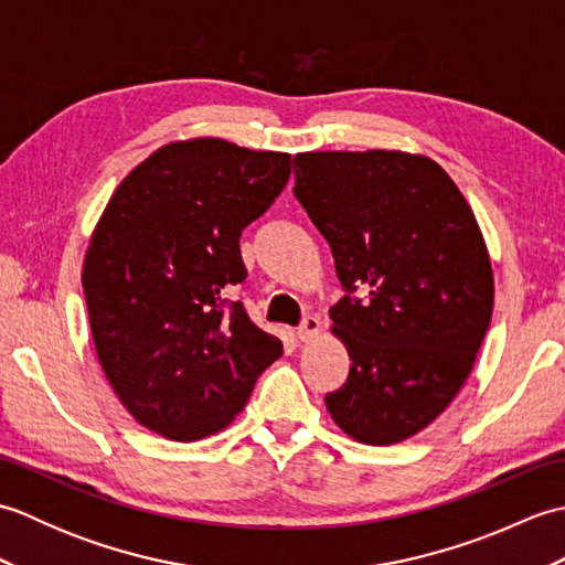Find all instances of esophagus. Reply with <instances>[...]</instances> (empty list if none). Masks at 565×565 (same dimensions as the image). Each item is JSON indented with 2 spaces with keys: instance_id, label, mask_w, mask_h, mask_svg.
Listing matches in <instances>:
<instances>
[{
  "instance_id": "esophagus-1",
  "label": "esophagus",
  "mask_w": 565,
  "mask_h": 565,
  "mask_svg": "<svg viewBox=\"0 0 565 565\" xmlns=\"http://www.w3.org/2000/svg\"><path fill=\"white\" fill-rule=\"evenodd\" d=\"M320 328H322V322H320V318H318V316H306V318H303V322H301V328L296 330L298 340H301V342H310L313 338H318Z\"/></svg>"
}]
</instances>
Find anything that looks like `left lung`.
Returning a JSON list of instances; mask_svg holds the SVG:
<instances>
[{
	"label": "left lung",
	"mask_w": 565,
	"mask_h": 565,
	"mask_svg": "<svg viewBox=\"0 0 565 565\" xmlns=\"http://www.w3.org/2000/svg\"><path fill=\"white\" fill-rule=\"evenodd\" d=\"M294 177L344 291H366L330 310L352 364L328 413L371 447L411 439L461 391L493 316L481 225L427 154L298 152Z\"/></svg>",
	"instance_id": "1"
}]
</instances>
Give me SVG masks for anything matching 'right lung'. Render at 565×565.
<instances>
[{
  "instance_id": "1",
  "label": "right lung",
  "mask_w": 565,
  "mask_h": 565,
  "mask_svg": "<svg viewBox=\"0 0 565 565\" xmlns=\"http://www.w3.org/2000/svg\"><path fill=\"white\" fill-rule=\"evenodd\" d=\"M289 174V152L174 140L124 177L94 225L82 267L94 350L121 405L164 439L225 429L284 354L225 291L247 276L239 235Z\"/></svg>"
}]
</instances>
